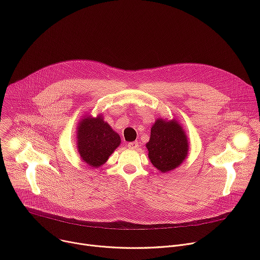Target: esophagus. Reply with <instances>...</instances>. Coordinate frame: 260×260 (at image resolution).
Masks as SVG:
<instances>
[{"instance_id": "1", "label": "esophagus", "mask_w": 260, "mask_h": 260, "mask_svg": "<svg viewBox=\"0 0 260 260\" xmlns=\"http://www.w3.org/2000/svg\"><path fill=\"white\" fill-rule=\"evenodd\" d=\"M127 146H128V148H131V149H137V148L139 147V143L137 141L131 142L127 144Z\"/></svg>"}]
</instances>
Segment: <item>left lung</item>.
Segmentation results:
<instances>
[{"label":"left lung","instance_id":"obj_1","mask_svg":"<svg viewBox=\"0 0 260 260\" xmlns=\"http://www.w3.org/2000/svg\"><path fill=\"white\" fill-rule=\"evenodd\" d=\"M146 148L151 164L167 173L182 165L188 155L189 144L186 133L175 118H158L151 127Z\"/></svg>","mask_w":260,"mask_h":260}]
</instances>
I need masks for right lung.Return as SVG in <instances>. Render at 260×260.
<instances>
[{
  "label": "right lung",
  "mask_w": 260,
  "mask_h": 260,
  "mask_svg": "<svg viewBox=\"0 0 260 260\" xmlns=\"http://www.w3.org/2000/svg\"><path fill=\"white\" fill-rule=\"evenodd\" d=\"M76 128V146L80 158L94 169L103 166L121 143L119 135L104 120L102 114L96 117L84 115Z\"/></svg>",
  "instance_id": "1"
}]
</instances>
